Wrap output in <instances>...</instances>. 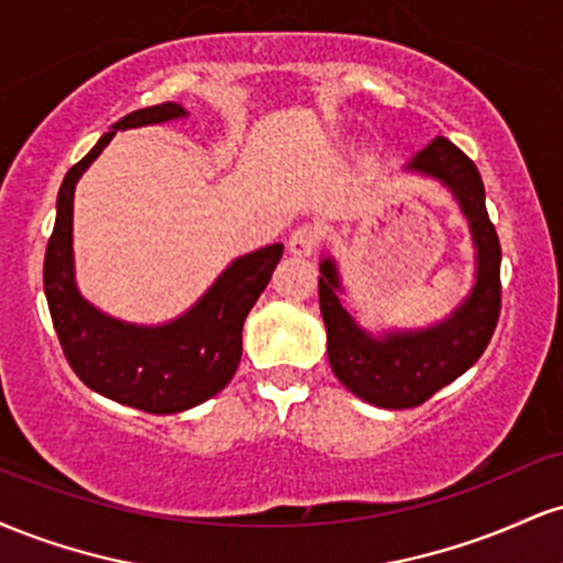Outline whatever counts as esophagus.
I'll return each mask as SVG.
<instances>
[{
    "label": "esophagus",
    "mask_w": 563,
    "mask_h": 563,
    "mask_svg": "<svg viewBox=\"0 0 563 563\" xmlns=\"http://www.w3.org/2000/svg\"><path fill=\"white\" fill-rule=\"evenodd\" d=\"M318 243H320L318 230L309 228V224H301V228H296L288 235V251L294 256H312L314 249H318Z\"/></svg>",
    "instance_id": "1"
}]
</instances>
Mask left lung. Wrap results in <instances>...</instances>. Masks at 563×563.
Here are the masks:
<instances>
[{"label":"left lung","mask_w":563,"mask_h":563,"mask_svg":"<svg viewBox=\"0 0 563 563\" xmlns=\"http://www.w3.org/2000/svg\"><path fill=\"white\" fill-rule=\"evenodd\" d=\"M405 172L439 179L468 219L476 249V283L450 318L418 331L367 333L341 301V277L331 256L320 262V312L335 378L365 402L386 410L423 405L468 371L493 339L500 318V241L484 206V183L461 147L437 137Z\"/></svg>","instance_id":"8db88e82"}]
</instances>
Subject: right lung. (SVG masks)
Listing matches in <instances>:
<instances>
[{
  "mask_svg": "<svg viewBox=\"0 0 563 563\" xmlns=\"http://www.w3.org/2000/svg\"><path fill=\"white\" fill-rule=\"evenodd\" d=\"M185 115L177 102H161L115 121L63 179L55 230L44 254V294L68 365L92 391L153 416L190 410L230 384L241 363L243 322L283 256V243L238 256L183 318L166 325L108 318L79 294L74 277L76 183L115 132Z\"/></svg>",
  "mask_w": 563,
  "mask_h": 563,
  "instance_id": "right-lung-1",
  "label": "right lung"
}]
</instances>
